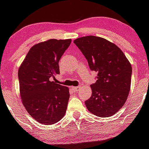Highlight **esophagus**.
<instances>
[{
    "instance_id": "obj_1",
    "label": "esophagus",
    "mask_w": 149,
    "mask_h": 149,
    "mask_svg": "<svg viewBox=\"0 0 149 149\" xmlns=\"http://www.w3.org/2000/svg\"><path fill=\"white\" fill-rule=\"evenodd\" d=\"M81 89V86H72V89L74 91V92H78Z\"/></svg>"
}]
</instances>
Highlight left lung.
Listing matches in <instances>:
<instances>
[{"label":"left lung","mask_w":149,"mask_h":149,"mask_svg":"<svg viewBox=\"0 0 149 149\" xmlns=\"http://www.w3.org/2000/svg\"><path fill=\"white\" fill-rule=\"evenodd\" d=\"M87 60L92 71L98 72L91 85L92 95L85 101L90 113L99 117L113 116L122 107L131 89V64L122 50L104 38L87 36L74 40Z\"/></svg>","instance_id":"obj_1"}]
</instances>
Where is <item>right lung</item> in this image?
Instances as JSON below:
<instances>
[{"label": "right lung", "mask_w": 149, "mask_h": 149, "mask_svg": "<svg viewBox=\"0 0 149 149\" xmlns=\"http://www.w3.org/2000/svg\"><path fill=\"white\" fill-rule=\"evenodd\" d=\"M72 39H51L30 48L18 68L22 104L29 114L43 125H53L66 112L69 89L51 81L60 74L59 61Z\"/></svg>", "instance_id": "add662e5"}]
</instances>
